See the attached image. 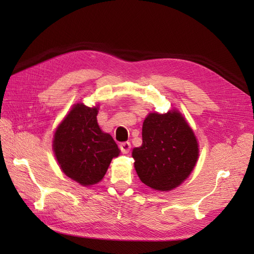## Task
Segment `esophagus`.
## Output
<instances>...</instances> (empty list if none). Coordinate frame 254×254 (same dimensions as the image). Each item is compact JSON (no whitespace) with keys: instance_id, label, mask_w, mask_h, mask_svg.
Returning <instances> with one entry per match:
<instances>
[{"instance_id":"esophagus-1","label":"esophagus","mask_w":254,"mask_h":254,"mask_svg":"<svg viewBox=\"0 0 254 254\" xmlns=\"http://www.w3.org/2000/svg\"><path fill=\"white\" fill-rule=\"evenodd\" d=\"M120 148L123 153H128L130 148H131V144H130L129 142H123L120 145Z\"/></svg>"}]
</instances>
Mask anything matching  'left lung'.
Wrapping results in <instances>:
<instances>
[{
	"instance_id": "left-lung-1",
	"label": "left lung",
	"mask_w": 254,
	"mask_h": 254,
	"mask_svg": "<svg viewBox=\"0 0 254 254\" xmlns=\"http://www.w3.org/2000/svg\"><path fill=\"white\" fill-rule=\"evenodd\" d=\"M143 143L132 151L137 176L146 186L170 190L186 180L197 162L198 143L178 111L150 113L142 128Z\"/></svg>"
}]
</instances>
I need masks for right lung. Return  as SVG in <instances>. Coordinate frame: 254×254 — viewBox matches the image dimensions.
Masks as SVG:
<instances>
[{
	"instance_id": "add662e5",
	"label": "right lung",
	"mask_w": 254,
	"mask_h": 254,
	"mask_svg": "<svg viewBox=\"0 0 254 254\" xmlns=\"http://www.w3.org/2000/svg\"><path fill=\"white\" fill-rule=\"evenodd\" d=\"M97 108L77 104L54 135V151L63 172L81 186L101 181L120 149L97 124Z\"/></svg>"
}]
</instances>
